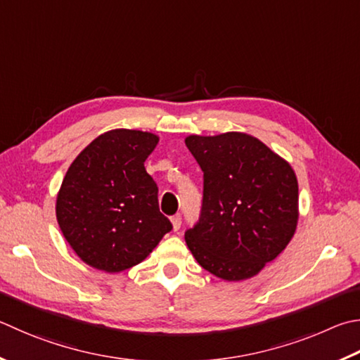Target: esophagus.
<instances>
[{"mask_svg": "<svg viewBox=\"0 0 360 360\" xmlns=\"http://www.w3.org/2000/svg\"><path fill=\"white\" fill-rule=\"evenodd\" d=\"M172 224H173V230L178 231L179 228H181V224H182L181 214H174V215H173V217H172Z\"/></svg>", "mask_w": 360, "mask_h": 360, "instance_id": "obj_1", "label": "esophagus"}]
</instances>
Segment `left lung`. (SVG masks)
I'll use <instances>...</instances> for the list:
<instances>
[{
    "instance_id": "left-lung-1",
    "label": "left lung",
    "mask_w": 360,
    "mask_h": 360,
    "mask_svg": "<svg viewBox=\"0 0 360 360\" xmlns=\"http://www.w3.org/2000/svg\"><path fill=\"white\" fill-rule=\"evenodd\" d=\"M202 172L200 217L186 231L195 259L224 280H245L277 258L297 225V179L288 162L252 135H191Z\"/></svg>"
}]
</instances>
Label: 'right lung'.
<instances>
[{
    "instance_id": "obj_1",
    "label": "right lung",
    "mask_w": 360,
    "mask_h": 360,
    "mask_svg": "<svg viewBox=\"0 0 360 360\" xmlns=\"http://www.w3.org/2000/svg\"><path fill=\"white\" fill-rule=\"evenodd\" d=\"M158 141L141 130H110L91 141L64 176L58 224L78 257L96 269L120 272L141 263L173 230L145 168Z\"/></svg>"
}]
</instances>
